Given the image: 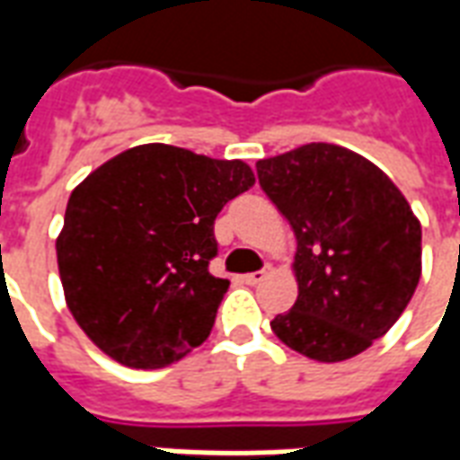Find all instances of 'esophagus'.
I'll return each mask as SVG.
<instances>
[{"label":"esophagus","instance_id":"1","mask_svg":"<svg viewBox=\"0 0 460 460\" xmlns=\"http://www.w3.org/2000/svg\"><path fill=\"white\" fill-rule=\"evenodd\" d=\"M269 270H270V269L253 270V273H246V276H243V280H246L249 286H256V283H261V280H263V279H266V276H269Z\"/></svg>","mask_w":460,"mask_h":460}]
</instances>
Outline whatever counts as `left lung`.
<instances>
[{
	"label": "left lung",
	"mask_w": 460,
	"mask_h": 460,
	"mask_svg": "<svg viewBox=\"0 0 460 460\" xmlns=\"http://www.w3.org/2000/svg\"><path fill=\"white\" fill-rule=\"evenodd\" d=\"M256 172L298 243V300L273 332L318 362L365 352L421 279V224L406 197L376 164L330 142L259 160Z\"/></svg>",
	"instance_id": "left-lung-1"
}]
</instances>
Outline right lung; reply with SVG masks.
<instances>
[{
    "label": "right lung",
    "instance_id": "right-lung-1",
    "mask_svg": "<svg viewBox=\"0 0 460 460\" xmlns=\"http://www.w3.org/2000/svg\"><path fill=\"white\" fill-rule=\"evenodd\" d=\"M243 160L162 142L137 145L85 177L56 239L66 305L98 349L160 369L209 338L229 280L209 273L214 219L253 187Z\"/></svg>",
    "mask_w": 460,
    "mask_h": 460
}]
</instances>
